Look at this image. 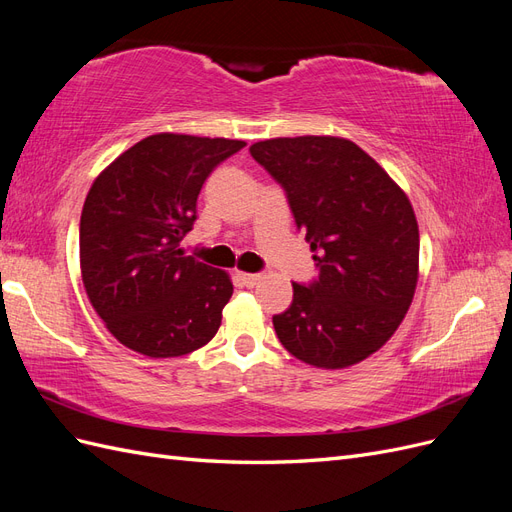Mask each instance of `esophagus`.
<instances>
[{"label":"esophagus","mask_w":512,"mask_h":512,"mask_svg":"<svg viewBox=\"0 0 512 512\" xmlns=\"http://www.w3.org/2000/svg\"><path fill=\"white\" fill-rule=\"evenodd\" d=\"M237 280L243 284V286H247V288H252V286H256L258 282H260V275L258 273H237Z\"/></svg>","instance_id":"34e87169"}]
</instances>
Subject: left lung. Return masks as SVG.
<instances>
[{
  "mask_svg": "<svg viewBox=\"0 0 512 512\" xmlns=\"http://www.w3.org/2000/svg\"><path fill=\"white\" fill-rule=\"evenodd\" d=\"M252 158L282 185L318 280L292 284L273 316L299 361L344 369L380 350L404 320L418 282V224L406 192L348 138H269Z\"/></svg>",
  "mask_w": 512,
  "mask_h": 512,
  "instance_id": "8db88e82",
  "label": "left lung"
}]
</instances>
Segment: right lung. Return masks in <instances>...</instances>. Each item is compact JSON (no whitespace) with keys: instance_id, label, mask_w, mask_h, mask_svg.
I'll return each mask as SVG.
<instances>
[{"instance_id":"1","label":"right lung","mask_w":512,"mask_h":512,"mask_svg":"<svg viewBox=\"0 0 512 512\" xmlns=\"http://www.w3.org/2000/svg\"><path fill=\"white\" fill-rule=\"evenodd\" d=\"M243 141L162 132L96 177L81 213L83 286L126 348L168 359L209 344L232 297L230 275L185 256L181 239L213 168Z\"/></svg>"}]
</instances>
